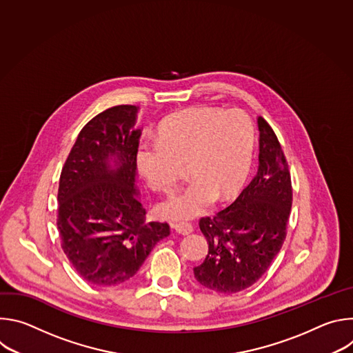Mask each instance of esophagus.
Instances as JSON below:
<instances>
[{"instance_id": "esophagus-1", "label": "esophagus", "mask_w": 353, "mask_h": 353, "mask_svg": "<svg viewBox=\"0 0 353 353\" xmlns=\"http://www.w3.org/2000/svg\"><path fill=\"white\" fill-rule=\"evenodd\" d=\"M173 229H174L179 234H190V233L192 232V226H191L190 223H184V222L173 225Z\"/></svg>"}]
</instances>
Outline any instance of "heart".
Returning <instances> with one entry per match:
<instances>
[{
    "mask_svg": "<svg viewBox=\"0 0 353 353\" xmlns=\"http://www.w3.org/2000/svg\"><path fill=\"white\" fill-rule=\"evenodd\" d=\"M254 127L241 110L194 108L168 117L158 142L138 146L137 165L146 184L170 194L183 169L190 184L158 207L172 221L191 219L244 185L254 152Z\"/></svg>",
    "mask_w": 353,
    "mask_h": 353,
    "instance_id": "b5f03b06",
    "label": "heart"
}]
</instances>
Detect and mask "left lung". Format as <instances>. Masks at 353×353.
Masks as SVG:
<instances>
[{
  "label": "left lung",
  "instance_id": "obj_1",
  "mask_svg": "<svg viewBox=\"0 0 353 353\" xmlns=\"http://www.w3.org/2000/svg\"><path fill=\"white\" fill-rule=\"evenodd\" d=\"M257 123V176L226 210L199 219L208 256L194 268V276L199 285L221 293H236L256 283L286 237L292 208L290 173L274 130L263 117Z\"/></svg>",
  "mask_w": 353,
  "mask_h": 353
}]
</instances>
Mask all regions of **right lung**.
<instances>
[{
  "label": "right lung",
  "instance_id": "right-lung-1",
  "mask_svg": "<svg viewBox=\"0 0 353 353\" xmlns=\"http://www.w3.org/2000/svg\"><path fill=\"white\" fill-rule=\"evenodd\" d=\"M137 106L110 108L79 132L59 185L57 228L61 247L77 272L96 286L131 279L168 223L148 222L137 188L141 130Z\"/></svg>",
  "mask_w": 353,
  "mask_h": 353
}]
</instances>
